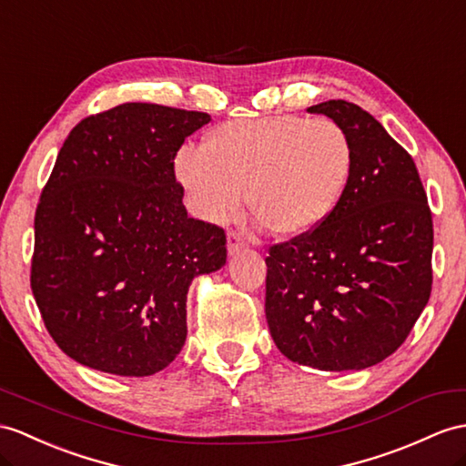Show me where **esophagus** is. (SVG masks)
Here are the masks:
<instances>
[{"label":"esophagus","instance_id":"obj_1","mask_svg":"<svg viewBox=\"0 0 466 466\" xmlns=\"http://www.w3.org/2000/svg\"><path fill=\"white\" fill-rule=\"evenodd\" d=\"M247 245H245V241L241 239V235H237V233H229L227 235V251H229V255H237L239 251H243Z\"/></svg>","mask_w":466,"mask_h":466}]
</instances>
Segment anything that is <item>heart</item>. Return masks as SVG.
Wrapping results in <instances>:
<instances>
[{"mask_svg": "<svg viewBox=\"0 0 466 466\" xmlns=\"http://www.w3.org/2000/svg\"><path fill=\"white\" fill-rule=\"evenodd\" d=\"M176 174L208 221H223L248 203L258 221L287 237L326 223L351 174V144L332 118L292 115L231 120L201 147H184Z\"/></svg>", "mask_w": 466, "mask_h": 466, "instance_id": "obj_1", "label": "heart"}]
</instances>
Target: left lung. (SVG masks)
<instances>
[{"mask_svg":"<svg viewBox=\"0 0 466 466\" xmlns=\"http://www.w3.org/2000/svg\"><path fill=\"white\" fill-rule=\"evenodd\" d=\"M338 122L351 174L319 229L272 245L265 314L289 360L366 370L400 348L431 297L433 219L413 157L354 102L309 108Z\"/></svg>","mask_w":466,"mask_h":466,"instance_id":"left-lung-1","label":"left lung"}]
</instances>
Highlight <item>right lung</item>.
<instances>
[{"label":"right lung","mask_w":466,"mask_h":466,"mask_svg":"<svg viewBox=\"0 0 466 466\" xmlns=\"http://www.w3.org/2000/svg\"><path fill=\"white\" fill-rule=\"evenodd\" d=\"M206 112L127 102L66 136L35 211L31 290L83 366L144 378L186 344L191 280L227 260L225 231L189 218L174 157Z\"/></svg>","instance_id":"1"}]
</instances>
